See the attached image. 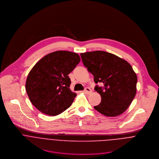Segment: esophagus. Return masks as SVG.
<instances>
[{
  "instance_id": "esophagus-1",
  "label": "esophagus",
  "mask_w": 159,
  "mask_h": 159,
  "mask_svg": "<svg viewBox=\"0 0 159 159\" xmlns=\"http://www.w3.org/2000/svg\"><path fill=\"white\" fill-rule=\"evenodd\" d=\"M83 92H84V93H86V94H90V93L92 92V91H91V89L89 88H86L84 89Z\"/></svg>"
}]
</instances>
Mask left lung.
Returning a JSON list of instances; mask_svg holds the SVG:
<instances>
[{"mask_svg":"<svg viewBox=\"0 0 159 159\" xmlns=\"http://www.w3.org/2000/svg\"><path fill=\"white\" fill-rule=\"evenodd\" d=\"M82 61L94 76V90L101 101L94 108L101 114L114 117L122 114L136 94L137 77L131 65L117 56L104 51L80 54Z\"/></svg>","mask_w":159,"mask_h":159,"instance_id":"obj_1","label":"left lung"}]
</instances>
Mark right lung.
<instances>
[{
    "mask_svg": "<svg viewBox=\"0 0 159 159\" xmlns=\"http://www.w3.org/2000/svg\"><path fill=\"white\" fill-rule=\"evenodd\" d=\"M80 61L78 54L57 51L39 60L30 71L25 89L32 104L48 116H57L72 104L76 94L68 76Z\"/></svg>",
    "mask_w": 159,
    "mask_h": 159,
    "instance_id": "obj_1",
    "label": "right lung"
}]
</instances>
